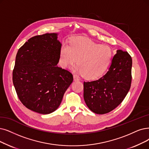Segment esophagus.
Listing matches in <instances>:
<instances>
[{
	"mask_svg": "<svg viewBox=\"0 0 149 149\" xmlns=\"http://www.w3.org/2000/svg\"><path fill=\"white\" fill-rule=\"evenodd\" d=\"M73 78H74V81H79V80L78 77L77 76H76L75 74L73 75Z\"/></svg>",
	"mask_w": 149,
	"mask_h": 149,
	"instance_id": "obj_1",
	"label": "esophagus"
}]
</instances>
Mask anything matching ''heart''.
<instances>
[{
    "label": "heart",
    "instance_id": "heart-1",
    "mask_svg": "<svg viewBox=\"0 0 149 149\" xmlns=\"http://www.w3.org/2000/svg\"><path fill=\"white\" fill-rule=\"evenodd\" d=\"M112 56L109 46L79 37L74 38L70 46L62 45L60 51L62 66H71L77 60L76 70L87 79H95L102 75L109 65Z\"/></svg>",
    "mask_w": 149,
    "mask_h": 149
}]
</instances>
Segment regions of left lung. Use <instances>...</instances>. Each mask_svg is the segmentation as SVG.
I'll list each match as a JSON object with an SVG mask.
<instances>
[{
  "mask_svg": "<svg viewBox=\"0 0 149 149\" xmlns=\"http://www.w3.org/2000/svg\"><path fill=\"white\" fill-rule=\"evenodd\" d=\"M132 58L127 51L117 50L111 66L100 79L84 82V99L92 112L104 114L116 108L132 84Z\"/></svg>",
  "mask_w": 149,
  "mask_h": 149,
  "instance_id": "obj_1",
  "label": "left lung"
}]
</instances>
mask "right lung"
Segmentation results:
<instances>
[{"mask_svg":"<svg viewBox=\"0 0 149 149\" xmlns=\"http://www.w3.org/2000/svg\"><path fill=\"white\" fill-rule=\"evenodd\" d=\"M55 33L34 36L17 52L13 82L21 102L41 114L55 111L73 81L70 71L57 65L61 43Z\"/></svg>","mask_w":149,"mask_h":149,"instance_id":"obj_1","label":"right lung"}]
</instances>
